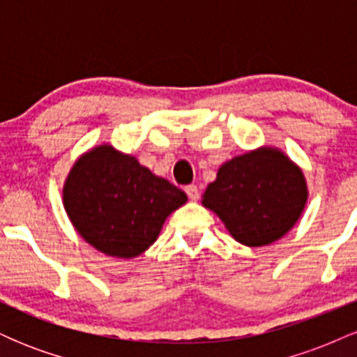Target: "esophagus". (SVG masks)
Returning <instances> with one entry per match:
<instances>
[{
  "label": "esophagus",
  "mask_w": 357,
  "mask_h": 357,
  "mask_svg": "<svg viewBox=\"0 0 357 357\" xmlns=\"http://www.w3.org/2000/svg\"><path fill=\"white\" fill-rule=\"evenodd\" d=\"M184 191H186L188 198H190L191 202H196V199L199 198V190H198V186H195V184H190V186H186V188H184Z\"/></svg>",
  "instance_id": "1"
}]
</instances>
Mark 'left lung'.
I'll return each mask as SVG.
<instances>
[{
  "instance_id": "obj_1",
  "label": "left lung",
  "mask_w": 357,
  "mask_h": 357,
  "mask_svg": "<svg viewBox=\"0 0 357 357\" xmlns=\"http://www.w3.org/2000/svg\"><path fill=\"white\" fill-rule=\"evenodd\" d=\"M309 199L305 176L284 151L261 146L220 166L202 204L245 247H265L287 235Z\"/></svg>"
}]
</instances>
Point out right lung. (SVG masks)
<instances>
[{
  "label": "right lung",
  "mask_w": 357,
  "mask_h": 357,
  "mask_svg": "<svg viewBox=\"0 0 357 357\" xmlns=\"http://www.w3.org/2000/svg\"><path fill=\"white\" fill-rule=\"evenodd\" d=\"M75 231L107 257L130 260L158 240L186 192L110 144L93 146L73 162L61 190Z\"/></svg>",
  "instance_id": "right-lung-1"
}]
</instances>
